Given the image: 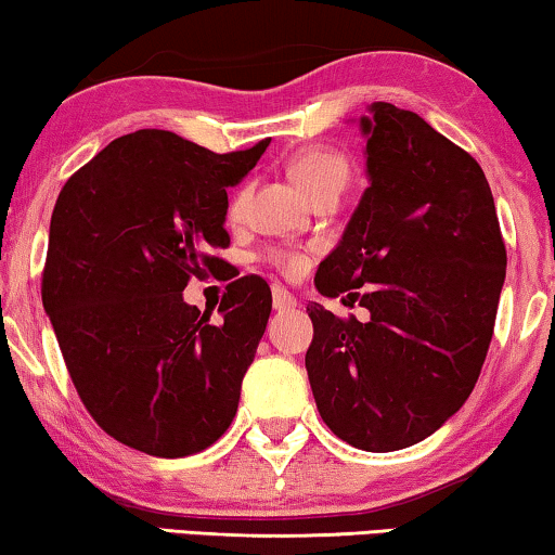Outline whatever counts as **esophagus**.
<instances>
[{
    "instance_id": "esophagus-1",
    "label": "esophagus",
    "mask_w": 555,
    "mask_h": 555,
    "mask_svg": "<svg viewBox=\"0 0 555 555\" xmlns=\"http://www.w3.org/2000/svg\"><path fill=\"white\" fill-rule=\"evenodd\" d=\"M272 308L291 310V308H295V298L285 291V287H272Z\"/></svg>"
}]
</instances>
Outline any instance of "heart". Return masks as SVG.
Masks as SVG:
<instances>
[{
    "instance_id": "obj_1",
    "label": "heart",
    "mask_w": 555,
    "mask_h": 555,
    "mask_svg": "<svg viewBox=\"0 0 555 555\" xmlns=\"http://www.w3.org/2000/svg\"><path fill=\"white\" fill-rule=\"evenodd\" d=\"M291 177L295 184L302 189L308 199H315L318 194L325 192H344L351 177V166L336 151L328 149H308L300 151L291 164ZM247 202V192H240L232 202V217H237ZM270 260L283 264L287 272H298L302 268V257L270 253Z\"/></svg>"
}]
</instances>
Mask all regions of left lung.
Returning a JSON list of instances; mask_svg holds the SVG:
<instances>
[{"label": "left lung", "mask_w": 555, "mask_h": 555, "mask_svg": "<svg viewBox=\"0 0 555 555\" xmlns=\"http://www.w3.org/2000/svg\"><path fill=\"white\" fill-rule=\"evenodd\" d=\"M366 177L315 287L366 286L369 321L308 306L306 369L333 435L366 452L412 447L460 412L488 356L505 245L488 179L467 151L391 103L359 118Z\"/></svg>", "instance_id": "left-lung-1"}]
</instances>
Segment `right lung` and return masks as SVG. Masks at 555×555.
Returning <instances> with one entry per match:
<instances>
[{
	"instance_id": "1",
	"label": "right lung",
	"mask_w": 555,
	"mask_h": 555,
	"mask_svg": "<svg viewBox=\"0 0 555 555\" xmlns=\"http://www.w3.org/2000/svg\"><path fill=\"white\" fill-rule=\"evenodd\" d=\"M270 139L215 154L171 131L111 141L75 171L50 219L42 306L82 404L113 439L154 457L207 450L230 427L272 310L262 278L227 285L222 321L184 300L222 268L227 189Z\"/></svg>"
}]
</instances>
